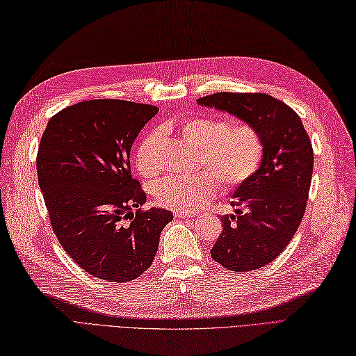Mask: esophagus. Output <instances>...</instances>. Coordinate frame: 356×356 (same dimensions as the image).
<instances>
[{
  "label": "esophagus",
  "instance_id": "esophagus-1",
  "mask_svg": "<svg viewBox=\"0 0 356 356\" xmlns=\"http://www.w3.org/2000/svg\"><path fill=\"white\" fill-rule=\"evenodd\" d=\"M175 218H196V214L190 211H175Z\"/></svg>",
  "mask_w": 356,
  "mask_h": 356
}]
</instances>
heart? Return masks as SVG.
<instances>
[{
    "label": "heart",
    "instance_id": "heart-1",
    "mask_svg": "<svg viewBox=\"0 0 356 356\" xmlns=\"http://www.w3.org/2000/svg\"><path fill=\"white\" fill-rule=\"evenodd\" d=\"M178 134L188 145L201 149L205 170L192 175L163 177L154 186V197L166 208L193 211L207 204L218 190V181L227 190L237 188L255 175L264 157V142L250 124L231 125L227 119L195 116L178 127ZM157 134H146L136 149V164L143 177L159 172L155 160Z\"/></svg>",
    "mask_w": 356,
    "mask_h": 356
}]
</instances>
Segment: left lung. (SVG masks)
I'll use <instances>...</instances> for the list:
<instances>
[{
  "instance_id": "1",
  "label": "left lung",
  "mask_w": 356,
  "mask_h": 356,
  "mask_svg": "<svg viewBox=\"0 0 356 356\" xmlns=\"http://www.w3.org/2000/svg\"><path fill=\"white\" fill-rule=\"evenodd\" d=\"M199 106L228 111L255 127L264 157L255 175L234 192L237 216H222L211 258L232 272H249L282 254L305 214L314 152L299 115L267 93L219 92Z\"/></svg>"
}]
</instances>
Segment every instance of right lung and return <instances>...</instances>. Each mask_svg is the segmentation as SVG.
<instances>
[{"instance_id": "1", "label": "right lung", "mask_w": 356, "mask_h": 356, "mask_svg": "<svg viewBox=\"0 0 356 356\" xmlns=\"http://www.w3.org/2000/svg\"><path fill=\"white\" fill-rule=\"evenodd\" d=\"M149 104L90 99L49 119L36 166L60 245L95 278L128 282L149 268L173 214L142 210L146 193L131 177L129 151L157 115Z\"/></svg>"}]
</instances>
